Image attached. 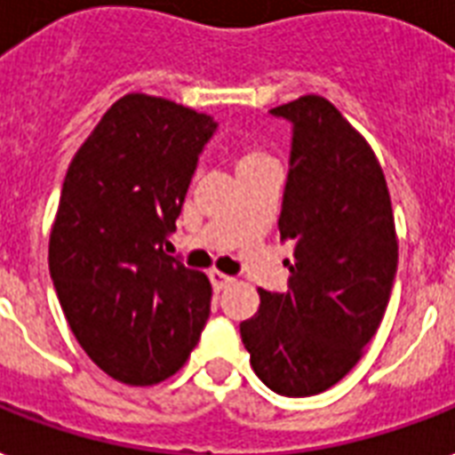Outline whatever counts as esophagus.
I'll return each instance as SVG.
<instances>
[{"mask_svg":"<svg viewBox=\"0 0 455 455\" xmlns=\"http://www.w3.org/2000/svg\"><path fill=\"white\" fill-rule=\"evenodd\" d=\"M209 280H211V284H213V290H216V291L225 290L228 284L235 283V277L225 275V273H220V270H211V273H209Z\"/></svg>","mask_w":455,"mask_h":455,"instance_id":"1","label":"esophagus"}]
</instances>
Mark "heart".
Wrapping results in <instances>:
<instances>
[{
    "instance_id": "1",
    "label": "heart",
    "mask_w": 455,
    "mask_h": 455,
    "mask_svg": "<svg viewBox=\"0 0 455 455\" xmlns=\"http://www.w3.org/2000/svg\"><path fill=\"white\" fill-rule=\"evenodd\" d=\"M235 156H237V172L246 171V168H253V165L273 161V158L267 156L266 151L260 149L259 144H251V142L237 144V147H235Z\"/></svg>"
}]
</instances>
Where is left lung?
Segmentation results:
<instances>
[{"label":"left lung","instance_id":"obj_1","mask_svg":"<svg viewBox=\"0 0 455 455\" xmlns=\"http://www.w3.org/2000/svg\"><path fill=\"white\" fill-rule=\"evenodd\" d=\"M270 114L294 125L277 223L294 260L290 290H259V313L239 332L273 392L313 396L337 385L378 332L399 239L382 165L332 101L304 94Z\"/></svg>","mask_w":455,"mask_h":455}]
</instances>
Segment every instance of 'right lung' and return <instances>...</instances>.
<instances>
[{"label":"right lung","mask_w":455,"mask_h":455,"mask_svg":"<svg viewBox=\"0 0 455 455\" xmlns=\"http://www.w3.org/2000/svg\"><path fill=\"white\" fill-rule=\"evenodd\" d=\"M213 130L195 108L125 94L63 180L49 273L77 344L123 385L175 375L209 320V277L165 249Z\"/></svg>","instance_id":"1"}]
</instances>
